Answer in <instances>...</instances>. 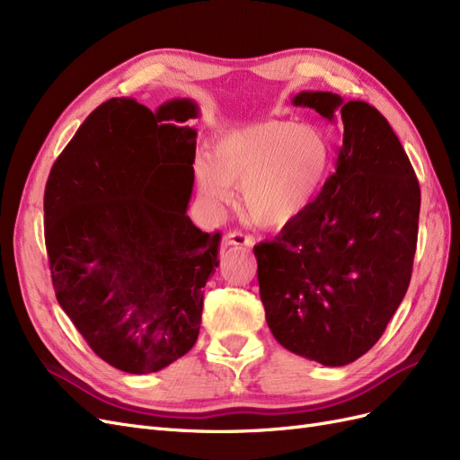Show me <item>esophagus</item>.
I'll return each mask as SVG.
<instances>
[{"label":"esophagus","mask_w":460,"mask_h":460,"mask_svg":"<svg viewBox=\"0 0 460 460\" xmlns=\"http://www.w3.org/2000/svg\"><path fill=\"white\" fill-rule=\"evenodd\" d=\"M232 245H240V247H252L253 238L252 235H245L242 232H230L220 242V247H232Z\"/></svg>","instance_id":"34e87169"}]
</instances>
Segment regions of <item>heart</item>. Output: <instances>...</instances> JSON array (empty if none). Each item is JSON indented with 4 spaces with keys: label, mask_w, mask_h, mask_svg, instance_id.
<instances>
[{
    "label": "heart",
    "mask_w": 460,
    "mask_h": 460,
    "mask_svg": "<svg viewBox=\"0 0 460 460\" xmlns=\"http://www.w3.org/2000/svg\"><path fill=\"white\" fill-rule=\"evenodd\" d=\"M330 147L318 130L267 120L234 128L217 142L211 166L196 171L199 196L220 211L242 191L245 217L261 228H282L318 196Z\"/></svg>",
    "instance_id": "1"
}]
</instances>
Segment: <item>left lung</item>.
Returning a JSON list of instances; mask_svg holds the SVG:
<instances>
[{
  "label": "left lung",
  "instance_id": "obj_1",
  "mask_svg": "<svg viewBox=\"0 0 460 460\" xmlns=\"http://www.w3.org/2000/svg\"><path fill=\"white\" fill-rule=\"evenodd\" d=\"M291 103L340 117L343 140L318 198L255 245L259 294L278 343L343 367L380 340L407 294L420 186L378 109L332 92H299Z\"/></svg>",
  "mask_w": 460,
  "mask_h": 460
}]
</instances>
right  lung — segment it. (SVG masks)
Wrapping results in <instances>:
<instances>
[{
    "instance_id": "add662e5",
    "label": "right lung",
    "mask_w": 460,
    "mask_h": 460,
    "mask_svg": "<svg viewBox=\"0 0 460 460\" xmlns=\"http://www.w3.org/2000/svg\"><path fill=\"white\" fill-rule=\"evenodd\" d=\"M199 105L149 111L113 97L82 122L49 172L46 247L55 296L93 353L159 372L198 341L220 234L188 217Z\"/></svg>"
}]
</instances>
